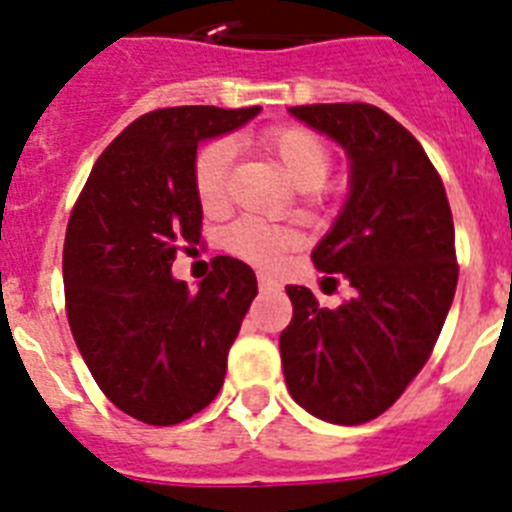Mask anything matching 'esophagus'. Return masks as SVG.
Masks as SVG:
<instances>
[{
  "mask_svg": "<svg viewBox=\"0 0 512 512\" xmlns=\"http://www.w3.org/2000/svg\"><path fill=\"white\" fill-rule=\"evenodd\" d=\"M257 286H260V291H275V288H278V281L268 273H257Z\"/></svg>",
  "mask_w": 512,
  "mask_h": 512,
  "instance_id": "1",
  "label": "esophagus"
}]
</instances>
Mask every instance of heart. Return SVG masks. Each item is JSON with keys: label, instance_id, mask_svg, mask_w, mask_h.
<instances>
[{"label": "heart", "instance_id": "obj_1", "mask_svg": "<svg viewBox=\"0 0 512 512\" xmlns=\"http://www.w3.org/2000/svg\"><path fill=\"white\" fill-rule=\"evenodd\" d=\"M262 151L281 164L311 201L324 198V180L330 175L332 154L319 133L304 126H273L260 133ZM234 146L226 139H213L198 149L193 159V188L203 211L216 213L229 201V175ZM226 250L257 265H273L299 244V234L288 226H275L260 219H239L226 229Z\"/></svg>", "mask_w": 512, "mask_h": 512}]
</instances>
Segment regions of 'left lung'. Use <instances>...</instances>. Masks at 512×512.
<instances>
[{"instance_id":"left-lung-1","label":"left lung","mask_w":512,"mask_h":512,"mask_svg":"<svg viewBox=\"0 0 512 512\" xmlns=\"http://www.w3.org/2000/svg\"><path fill=\"white\" fill-rule=\"evenodd\" d=\"M291 115L348 151V203L311 260L355 293L324 309L309 288L286 286L283 373L306 412L361 425L402 397L441 335L459 283L451 206L420 141L376 105H296Z\"/></svg>"}]
</instances>
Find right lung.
<instances>
[{"label": "right lung", "mask_w": 512, "mask_h": 512, "mask_svg": "<svg viewBox=\"0 0 512 512\" xmlns=\"http://www.w3.org/2000/svg\"><path fill=\"white\" fill-rule=\"evenodd\" d=\"M257 113L180 105L141 115L102 151L71 208V335L102 394L146 425H177L216 399L257 296L250 265L226 255L213 257L198 291L172 278L177 252L201 244L198 144Z\"/></svg>", "instance_id": "obj_1"}]
</instances>
